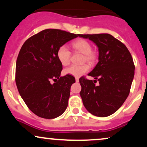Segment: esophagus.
Here are the masks:
<instances>
[{
	"mask_svg": "<svg viewBox=\"0 0 147 147\" xmlns=\"http://www.w3.org/2000/svg\"><path fill=\"white\" fill-rule=\"evenodd\" d=\"M75 81H76V82H79V78H78V77H76Z\"/></svg>",
	"mask_w": 147,
	"mask_h": 147,
	"instance_id": "34e87169",
	"label": "esophagus"
}]
</instances>
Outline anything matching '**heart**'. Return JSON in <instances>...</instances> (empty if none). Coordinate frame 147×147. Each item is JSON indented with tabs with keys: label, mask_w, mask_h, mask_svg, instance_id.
<instances>
[{
	"label": "heart",
	"mask_w": 147,
	"mask_h": 147,
	"mask_svg": "<svg viewBox=\"0 0 147 147\" xmlns=\"http://www.w3.org/2000/svg\"><path fill=\"white\" fill-rule=\"evenodd\" d=\"M74 50L84 55V60L90 63H94L95 55L92 52V45L88 41L84 39H79L72 43ZM57 57L59 61L63 66L68 65L70 63V51L65 45H63L58 48ZM89 70V66L86 64L82 65H71L65 69L63 73L67 75H71L75 77H79Z\"/></svg>",
	"instance_id": "1"
}]
</instances>
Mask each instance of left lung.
<instances>
[{"label":"left lung","instance_id":"left-lung-1","mask_svg":"<svg viewBox=\"0 0 147 147\" xmlns=\"http://www.w3.org/2000/svg\"><path fill=\"white\" fill-rule=\"evenodd\" d=\"M98 48V63L88 75L82 77L80 96L86 110L97 117H107L116 112L129 96L135 73V65L129 50L109 34H79ZM99 82L98 85L95 84Z\"/></svg>","mask_w":147,"mask_h":147}]
</instances>
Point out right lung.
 Segmentation results:
<instances>
[{"instance_id":"1","label":"right lung","mask_w":147,"mask_h":147,"mask_svg":"<svg viewBox=\"0 0 147 147\" xmlns=\"http://www.w3.org/2000/svg\"><path fill=\"white\" fill-rule=\"evenodd\" d=\"M79 34L47 29L28 38L21 47L16 63V84L30 110L40 117L54 119L64 113L68 104L71 75L61 77L62 65L57 52ZM51 80L55 82L51 84Z\"/></svg>"}]
</instances>
